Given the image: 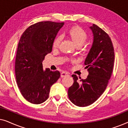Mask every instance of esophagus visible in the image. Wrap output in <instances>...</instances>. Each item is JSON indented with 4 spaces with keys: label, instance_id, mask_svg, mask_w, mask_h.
Masks as SVG:
<instances>
[{
    "label": "esophagus",
    "instance_id": "esophagus-1",
    "mask_svg": "<svg viewBox=\"0 0 128 128\" xmlns=\"http://www.w3.org/2000/svg\"><path fill=\"white\" fill-rule=\"evenodd\" d=\"M67 76H69V73H68L67 72H62V73H61V74H60V76L61 78H64V77H66Z\"/></svg>",
    "mask_w": 128,
    "mask_h": 128
}]
</instances>
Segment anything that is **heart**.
I'll return each mask as SVG.
<instances>
[{"label": "heart", "mask_w": 128, "mask_h": 128, "mask_svg": "<svg viewBox=\"0 0 128 128\" xmlns=\"http://www.w3.org/2000/svg\"><path fill=\"white\" fill-rule=\"evenodd\" d=\"M67 33L72 40H73L76 46H82L86 41L88 37L87 34L82 28L78 26L72 27L67 31ZM62 36H57L53 42V46L57 48L60 44Z\"/></svg>", "instance_id": "b5f03b06"}]
</instances>
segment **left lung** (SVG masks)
Instances as JSON below:
<instances>
[{
	"label": "left lung",
	"instance_id": "1",
	"mask_svg": "<svg viewBox=\"0 0 128 128\" xmlns=\"http://www.w3.org/2000/svg\"><path fill=\"white\" fill-rule=\"evenodd\" d=\"M90 28L93 34V42L84 61L88 75L78 82V76L73 74L74 82L68 89L70 100L78 106H90L102 95L114 63V50L109 36L96 24Z\"/></svg>",
	"mask_w": 128,
	"mask_h": 128
}]
</instances>
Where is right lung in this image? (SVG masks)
Wrapping results in <instances>:
<instances>
[{
	"label": "right lung",
	"mask_w": 128,
	"mask_h": 128,
	"mask_svg": "<svg viewBox=\"0 0 128 128\" xmlns=\"http://www.w3.org/2000/svg\"><path fill=\"white\" fill-rule=\"evenodd\" d=\"M64 22H41L30 26L21 36L15 62L17 84L24 98L34 104L46 100L52 84L60 78L59 71L47 68L42 61L51 52L53 42Z\"/></svg>",
	"instance_id": "1"
}]
</instances>
